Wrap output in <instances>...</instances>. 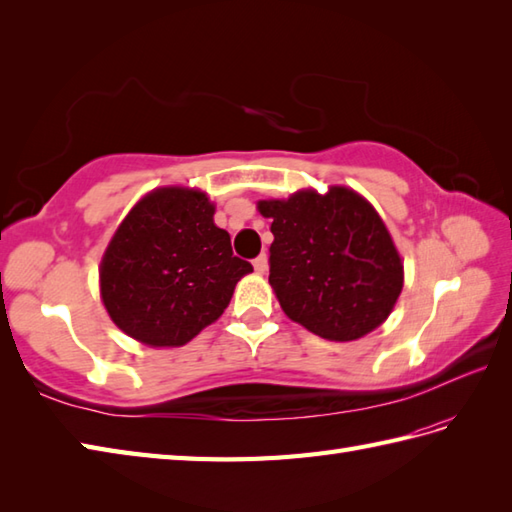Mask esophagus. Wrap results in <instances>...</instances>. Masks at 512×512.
Wrapping results in <instances>:
<instances>
[{
	"label": "esophagus",
	"mask_w": 512,
	"mask_h": 512,
	"mask_svg": "<svg viewBox=\"0 0 512 512\" xmlns=\"http://www.w3.org/2000/svg\"><path fill=\"white\" fill-rule=\"evenodd\" d=\"M254 269H256V274H265V271H267V256L265 254H260L258 258H254Z\"/></svg>",
	"instance_id": "obj_1"
}]
</instances>
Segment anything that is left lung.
Masks as SVG:
<instances>
[{
  "label": "left lung",
  "instance_id": "left-lung-1",
  "mask_svg": "<svg viewBox=\"0 0 512 512\" xmlns=\"http://www.w3.org/2000/svg\"><path fill=\"white\" fill-rule=\"evenodd\" d=\"M271 219L269 285L306 331L352 342L381 326L403 289V263L370 203L344 186L258 201Z\"/></svg>",
  "mask_w": 512,
  "mask_h": 512
}]
</instances>
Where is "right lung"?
<instances>
[{
  "label": "right lung",
  "mask_w": 512,
  "mask_h": 512,
  "mask_svg": "<svg viewBox=\"0 0 512 512\" xmlns=\"http://www.w3.org/2000/svg\"><path fill=\"white\" fill-rule=\"evenodd\" d=\"M212 217L206 192L192 188H157L135 203L100 263L102 304L120 331L153 348L184 346L219 320L254 267Z\"/></svg>",
  "instance_id": "add662e5"
}]
</instances>
